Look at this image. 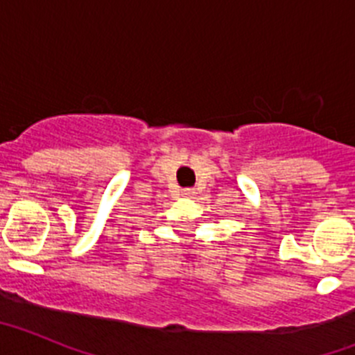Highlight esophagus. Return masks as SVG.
<instances>
[{
	"label": "esophagus",
	"instance_id": "1",
	"mask_svg": "<svg viewBox=\"0 0 355 355\" xmlns=\"http://www.w3.org/2000/svg\"><path fill=\"white\" fill-rule=\"evenodd\" d=\"M193 193H196V192H193L192 188H184V190H183V197H192Z\"/></svg>",
	"mask_w": 355,
	"mask_h": 355
}]
</instances>
